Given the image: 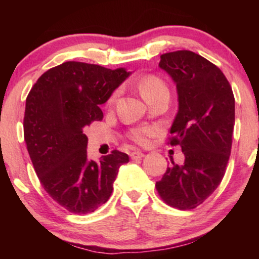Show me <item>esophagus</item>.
<instances>
[{
  "instance_id": "obj_1",
  "label": "esophagus",
  "mask_w": 259,
  "mask_h": 259,
  "mask_svg": "<svg viewBox=\"0 0 259 259\" xmlns=\"http://www.w3.org/2000/svg\"><path fill=\"white\" fill-rule=\"evenodd\" d=\"M143 157H144V153L140 151H136L131 153V158H132V160H140Z\"/></svg>"
}]
</instances>
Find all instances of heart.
Returning a JSON list of instances; mask_svg holds the SVG:
<instances>
[{
	"instance_id": "1",
	"label": "heart",
	"mask_w": 259,
	"mask_h": 259,
	"mask_svg": "<svg viewBox=\"0 0 259 259\" xmlns=\"http://www.w3.org/2000/svg\"><path fill=\"white\" fill-rule=\"evenodd\" d=\"M139 91L141 95H143L144 99L146 101H150L152 99L157 98L158 95L168 93V88L164 82V80H161L160 77L157 75H147L143 77L139 81ZM116 97H118V93H113L108 100V105L112 106L116 100ZM154 134V130L147 128V127H141V128H136L131 132L130 137L134 143L139 145H146L150 140V138Z\"/></svg>"
}]
</instances>
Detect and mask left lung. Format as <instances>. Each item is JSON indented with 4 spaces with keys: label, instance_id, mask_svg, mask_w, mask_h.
<instances>
[{
    "label": "left lung",
    "instance_id": "1",
    "mask_svg": "<svg viewBox=\"0 0 259 259\" xmlns=\"http://www.w3.org/2000/svg\"><path fill=\"white\" fill-rule=\"evenodd\" d=\"M159 67L177 86L179 107L168 144L182 147L185 161L172 162L155 187L169 206L191 210L213 193L225 175L235 126V97L222 70L191 51L162 54Z\"/></svg>",
    "mask_w": 259,
    "mask_h": 259
}]
</instances>
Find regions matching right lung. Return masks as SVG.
<instances>
[{"label":"right lung","instance_id":"obj_1","mask_svg":"<svg viewBox=\"0 0 259 259\" xmlns=\"http://www.w3.org/2000/svg\"><path fill=\"white\" fill-rule=\"evenodd\" d=\"M125 68L63 62L38 77L26 100L24 141L49 196L72 213L94 212L111 197L119 167L128 155L112 151L88 160L83 127L104 118L100 105L130 76Z\"/></svg>","mask_w":259,"mask_h":259}]
</instances>
